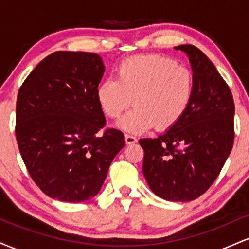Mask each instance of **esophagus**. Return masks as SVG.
Returning <instances> with one entry per match:
<instances>
[{
  "mask_svg": "<svg viewBox=\"0 0 249 249\" xmlns=\"http://www.w3.org/2000/svg\"><path fill=\"white\" fill-rule=\"evenodd\" d=\"M125 142H126L127 145L134 144V142H137V138L133 136H130V134H125Z\"/></svg>",
  "mask_w": 249,
  "mask_h": 249,
  "instance_id": "obj_1",
  "label": "esophagus"
}]
</instances>
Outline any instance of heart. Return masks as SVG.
Instances as JSON below:
<instances>
[{
  "instance_id": "b5f03b06",
  "label": "heart",
  "mask_w": 249,
  "mask_h": 249,
  "mask_svg": "<svg viewBox=\"0 0 249 249\" xmlns=\"http://www.w3.org/2000/svg\"><path fill=\"white\" fill-rule=\"evenodd\" d=\"M117 77L99 83L97 102L110 118H118L132 102L134 107L117 124L128 133L139 134L152 126L172 127L186 112L193 96L192 72L161 56L130 57L119 64Z\"/></svg>"
}]
</instances>
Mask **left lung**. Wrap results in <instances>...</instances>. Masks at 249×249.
Instances as JSON below:
<instances>
[{
	"instance_id": "obj_1",
	"label": "left lung",
	"mask_w": 249,
	"mask_h": 249,
	"mask_svg": "<svg viewBox=\"0 0 249 249\" xmlns=\"http://www.w3.org/2000/svg\"><path fill=\"white\" fill-rule=\"evenodd\" d=\"M190 59L194 90L180 121L157 138H144L142 173L154 194L191 201L204 194L227 160L234 142V101L208 57L191 44L174 47Z\"/></svg>"
}]
</instances>
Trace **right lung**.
<instances>
[{
  "label": "right lung",
  "instance_id": "right-lung-1",
  "mask_svg": "<svg viewBox=\"0 0 249 249\" xmlns=\"http://www.w3.org/2000/svg\"><path fill=\"white\" fill-rule=\"evenodd\" d=\"M101 56L56 51L30 72L16 103V139L25 167L50 198L82 202L98 194L124 134L105 130L96 90Z\"/></svg>",
  "mask_w": 249,
  "mask_h": 249
}]
</instances>
